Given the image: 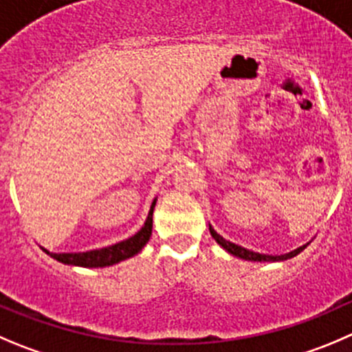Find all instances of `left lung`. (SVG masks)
Wrapping results in <instances>:
<instances>
[{
	"mask_svg": "<svg viewBox=\"0 0 352 352\" xmlns=\"http://www.w3.org/2000/svg\"><path fill=\"white\" fill-rule=\"evenodd\" d=\"M209 232H210V235H212V239L216 240V242L219 243V245L223 247V249L226 250L228 254H232V256L240 257V259H245V261H257V263H278V261L292 259V257H296L297 254L302 252V250L307 247V243H309V242L304 243V245L297 247V249L290 250V252H287V254H280V256H271V254L254 252V250H249V249H245V247L236 245V243H233V242H230V240L223 239V236H221L219 233H217L216 230L210 226V224H209Z\"/></svg>",
	"mask_w": 352,
	"mask_h": 352,
	"instance_id": "obj_1",
	"label": "left lung"
}]
</instances>
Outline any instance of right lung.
Listing matches in <instances>:
<instances>
[{"label":"right lung","instance_id":"right-lung-1","mask_svg":"<svg viewBox=\"0 0 352 352\" xmlns=\"http://www.w3.org/2000/svg\"><path fill=\"white\" fill-rule=\"evenodd\" d=\"M157 204V197L153 199L152 206H150L148 216H146L145 223L142 228L129 239L117 242L113 245L102 247V249L95 250H86V252H50L48 249L41 247L46 254L56 259L58 263L69 264V266H81V267H105L112 266V264L120 263L124 259L136 256L142 252L143 247L148 243L150 236H152V216H153V207Z\"/></svg>","mask_w":352,"mask_h":352}]
</instances>
